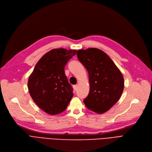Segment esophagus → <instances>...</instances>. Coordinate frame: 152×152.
Masks as SVG:
<instances>
[{
    "label": "esophagus",
    "mask_w": 152,
    "mask_h": 152,
    "mask_svg": "<svg viewBox=\"0 0 152 152\" xmlns=\"http://www.w3.org/2000/svg\"><path fill=\"white\" fill-rule=\"evenodd\" d=\"M74 91H77V88H78V86L77 85H74Z\"/></svg>",
    "instance_id": "1"
}]
</instances>
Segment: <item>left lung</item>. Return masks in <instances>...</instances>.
I'll use <instances>...</instances> for the list:
<instances>
[{
	"label": "left lung",
	"mask_w": 152,
	"mask_h": 152,
	"mask_svg": "<svg viewBox=\"0 0 152 152\" xmlns=\"http://www.w3.org/2000/svg\"><path fill=\"white\" fill-rule=\"evenodd\" d=\"M78 59L86 69L90 91L83 102L89 110L103 114L117 103L124 87L122 74L103 50L97 48L78 50Z\"/></svg>",
	"instance_id": "1"
}]
</instances>
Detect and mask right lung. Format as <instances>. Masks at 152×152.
Wrapping results in <instances>:
<instances>
[{"label": "right lung", "instance_id": "obj_1", "mask_svg": "<svg viewBox=\"0 0 152 152\" xmlns=\"http://www.w3.org/2000/svg\"><path fill=\"white\" fill-rule=\"evenodd\" d=\"M77 50L54 49L39 60L29 77L28 88L34 103L45 113L56 115L66 110L73 88L65 74L67 62Z\"/></svg>", "mask_w": 152, "mask_h": 152}]
</instances>
